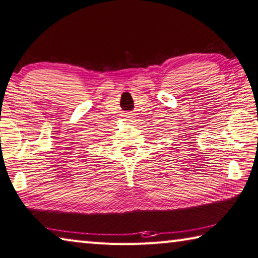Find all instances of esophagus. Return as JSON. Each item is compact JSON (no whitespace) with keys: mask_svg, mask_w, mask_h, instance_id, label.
Segmentation results:
<instances>
[{"mask_svg":"<svg viewBox=\"0 0 258 258\" xmlns=\"http://www.w3.org/2000/svg\"><path fill=\"white\" fill-rule=\"evenodd\" d=\"M126 120H132V119H134L135 117V114L134 113H132V112H128V113H124V115H123Z\"/></svg>","mask_w":258,"mask_h":258,"instance_id":"obj_1","label":"esophagus"}]
</instances>
